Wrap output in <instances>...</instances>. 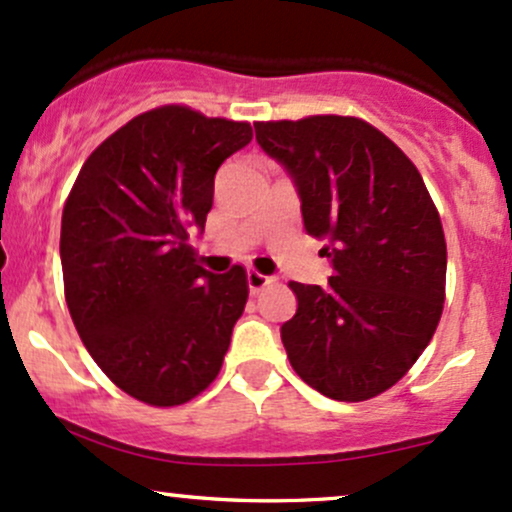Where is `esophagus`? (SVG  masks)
Here are the masks:
<instances>
[{
    "label": "esophagus",
    "mask_w": 512,
    "mask_h": 512,
    "mask_svg": "<svg viewBox=\"0 0 512 512\" xmlns=\"http://www.w3.org/2000/svg\"><path fill=\"white\" fill-rule=\"evenodd\" d=\"M269 281H272V279H269V276L260 274V272H252V269L248 272V289H250L252 296H257V293H260L264 286L269 284Z\"/></svg>",
    "instance_id": "34e87169"
}]
</instances>
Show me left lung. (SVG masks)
I'll use <instances>...</instances> for the list:
<instances>
[{
  "label": "left lung",
  "mask_w": 512,
  "mask_h": 512,
  "mask_svg": "<svg viewBox=\"0 0 512 512\" xmlns=\"http://www.w3.org/2000/svg\"><path fill=\"white\" fill-rule=\"evenodd\" d=\"M257 144L291 175L305 231L325 240V289L291 281L281 325L293 370L325 397L390 390L431 342L445 301L443 226L424 178L358 117L257 122Z\"/></svg>",
  "instance_id": "1"
}]
</instances>
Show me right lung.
Returning <instances> with one entry per match:
<instances>
[{
	"instance_id": "1",
	"label": "right lung",
	"mask_w": 512,
	"mask_h": 512,
	"mask_svg": "<svg viewBox=\"0 0 512 512\" xmlns=\"http://www.w3.org/2000/svg\"><path fill=\"white\" fill-rule=\"evenodd\" d=\"M248 122L163 105L86 158L62 211L64 298L81 342L113 383L151 407H178L219 375L248 276L199 267L214 175L248 146Z\"/></svg>"
}]
</instances>
